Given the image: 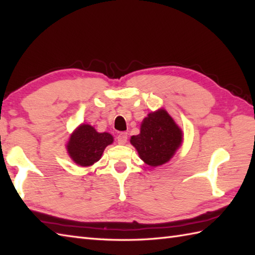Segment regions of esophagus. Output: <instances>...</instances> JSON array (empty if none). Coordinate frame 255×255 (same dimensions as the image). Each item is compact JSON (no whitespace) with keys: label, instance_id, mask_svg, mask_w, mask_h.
<instances>
[{"label":"esophagus","instance_id":"1","mask_svg":"<svg viewBox=\"0 0 255 255\" xmlns=\"http://www.w3.org/2000/svg\"><path fill=\"white\" fill-rule=\"evenodd\" d=\"M127 132H122L117 136V141L119 144H125L127 142Z\"/></svg>","mask_w":255,"mask_h":255}]
</instances>
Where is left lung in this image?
<instances>
[{
	"mask_svg": "<svg viewBox=\"0 0 255 255\" xmlns=\"http://www.w3.org/2000/svg\"><path fill=\"white\" fill-rule=\"evenodd\" d=\"M130 142L150 166H158L169 161L182 143V131L165 111L151 113L143 119L140 133L132 136Z\"/></svg>",
	"mask_w": 255,
	"mask_h": 255,
	"instance_id": "obj_1",
	"label": "left lung"
}]
</instances>
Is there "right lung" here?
Returning <instances> with one entry per match:
<instances>
[{"label":"right lung","mask_w":255,"mask_h":255,"mask_svg":"<svg viewBox=\"0 0 255 255\" xmlns=\"http://www.w3.org/2000/svg\"><path fill=\"white\" fill-rule=\"evenodd\" d=\"M112 142V134L97 132L90 125H81L70 138L68 152L75 163L89 166L101 159L103 151Z\"/></svg>","instance_id":"right-lung-1"}]
</instances>
